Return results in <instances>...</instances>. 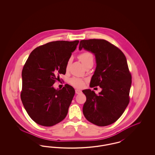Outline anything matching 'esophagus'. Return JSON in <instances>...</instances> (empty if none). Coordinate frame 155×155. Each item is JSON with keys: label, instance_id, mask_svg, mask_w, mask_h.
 <instances>
[{"label": "esophagus", "instance_id": "34e87169", "mask_svg": "<svg viewBox=\"0 0 155 155\" xmlns=\"http://www.w3.org/2000/svg\"><path fill=\"white\" fill-rule=\"evenodd\" d=\"M82 93V91H81V90H80V89H75V94H80Z\"/></svg>", "mask_w": 155, "mask_h": 155}]
</instances>
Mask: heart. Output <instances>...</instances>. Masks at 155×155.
Masks as SVG:
<instances>
[{
  "mask_svg": "<svg viewBox=\"0 0 155 155\" xmlns=\"http://www.w3.org/2000/svg\"><path fill=\"white\" fill-rule=\"evenodd\" d=\"M78 59L81 61L82 64L85 66L88 64L93 63L94 61V57L92 54L89 52H83L81 53L78 56ZM71 60L70 59L67 63V67H68L70 63ZM70 83L74 86L75 88H82L85 85V82L81 78H77V77H73L70 80Z\"/></svg>",
  "mask_w": 155,
  "mask_h": 155,
  "instance_id": "1",
  "label": "heart"
}]
</instances>
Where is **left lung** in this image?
<instances>
[{"label": "left lung", "instance_id": "obj_1", "mask_svg": "<svg viewBox=\"0 0 155 155\" xmlns=\"http://www.w3.org/2000/svg\"><path fill=\"white\" fill-rule=\"evenodd\" d=\"M82 49L94 53L96 59L90 87L102 88L99 95L89 89L82 91L87 97L83 114L95 125H110L121 116L130 102L131 75L127 59L118 48L104 39L82 40L79 50Z\"/></svg>", "mask_w": 155, "mask_h": 155}]
</instances>
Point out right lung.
Masks as SVG:
<instances>
[{
	"mask_svg": "<svg viewBox=\"0 0 155 155\" xmlns=\"http://www.w3.org/2000/svg\"><path fill=\"white\" fill-rule=\"evenodd\" d=\"M79 41H58L35 48L30 53L22 71L23 106L36 123L51 127L66 117L75 94L66 84L61 89L52 86L65 74L67 63Z\"/></svg>",
	"mask_w": 155,
	"mask_h": 155,
	"instance_id": "add662e5",
	"label": "right lung"
}]
</instances>
